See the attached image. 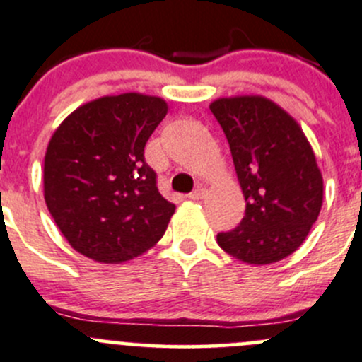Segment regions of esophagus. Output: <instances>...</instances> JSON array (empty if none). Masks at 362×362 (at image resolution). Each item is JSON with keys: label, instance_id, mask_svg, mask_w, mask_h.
Here are the masks:
<instances>
[{"label": "esophagus", "instance_id": "obj_1", "mask_svg": "<svg viewBox=\"0 0 362 362\" xmlns=\"http://www.w3.org/2000/svg\"><path fill=\"white\" fill-rule=\"evenodd\" d=\"M204 196H206V189H203V187H197L196 191L189 194V199H192V201H197V199H203Z\"/></svg>", "mask_w": 362, "mask_h": 362}]
</instances>
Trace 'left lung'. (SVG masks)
Here are the masks:
<instances>
[{"label":"left lung","mask_w":362,"mask_h":362,"mask_svg":"<svg viewBox=\"0 0 362 362\" xmlns=\"http://www.w3.org/2000/svg\"><path fill=\"white\" fill-rule=\"evenodd\" d=\"M230 146L246 215L216 243L250 265L290 257L305 241L322 206V175L302 127L262 95H235L210 104Z\"/></svg>","instance_id":"8db88e82"}]
</instances>
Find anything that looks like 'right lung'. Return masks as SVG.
<instances>
[{
    "instance_id": "right-lung-1",
    "label": "right lung",
    "mask_w": 362,
    "mask_h": 362,
    "mask_svg": "<svg viewBox=\"0 0 362 362\" xmlns=\"http://www.w3.org/2000/svg\"><path fill=\"white\" fill-rule=\"evenodd\" d=\"M166 112V100L154 95H104L53 132L45 152V203L78 253L123 264L163 238L175 204L159 194L144 147Z\"/></svg>"
}]
</instances>
